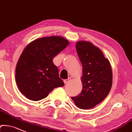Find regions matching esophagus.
<instances>
[{"label": "esophagus", "instance_id": "1", "mask_svg": "<svg viewBox=\"0 0 132 132\" xmlns=\"http://www.w3.org/2000/svg\"><path fill=\"white\" fill-rule=\"evenodd\" d=\"M70 80H71V79H70V77H69L67 79H65V80H63V82H64L66 84L69 83V82H70Z\"/></svg>", "mask_w": 132, "mask_h": 132}]
</instances>
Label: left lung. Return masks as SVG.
<instances>
[{"label": "left lung", "mask_w": 132, "mask_h": 132, "mask_svg": "<svg viewBox=\"0 0 132 132\" xmlns=\"http://www.w3.org/2000/svg\"><path fill=\"white\" fill-rule=\"evenodd\" d=\"M76 50L82 65V90L72 100L78 108L87 110L100 104L108 95L113 81L112 69L102 51L90 42L79 41Z\"/></svg>", "instance_id": "1"}]
</instances>
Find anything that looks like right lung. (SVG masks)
<instances>
[{
	"instance_id": "obj_1",
	"label": "right lung",
	"mask_w": 132,
	"mask_h": 132,
	"mask_svg": "<svg viewBox=\"0 0 132 132\" xmlns=\"http://www.w3.org/2000/svg\"><path fill=\"white\" fill-rule=\"evenodd\" d=\"M69 44L65 38L52 36L35 39L24 49L17 63L15 81L26 98L43 100L55 88L64 86L53 59Z\"/></svg>"
}]
</instances>
